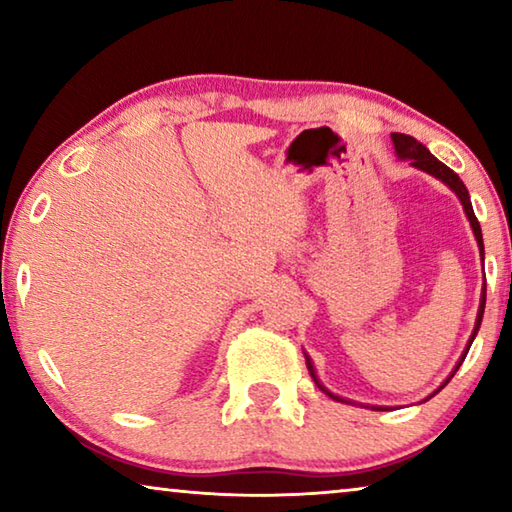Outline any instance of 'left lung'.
<instances>
[{
  "instance_id": "1",
  "label": "left lung",
  "mask_w": 512,
  "mask_h": 512,
  "mask_svg": "<svg viewBox=\"0 0 512 512\" xmlns=\"http://www.w3.org/2000/svg\"><path fill=\"white\" fill-rule=\"evenodd\" d=\"M391 140H393V146H395V155L400 160H409L411 162V167H415V169H420V171H424V173H429V176H433V178H438L440 183H445L449 189H452V192L458 196V201H461V205H463V212H465V216H467V221H470V225H472V232H474V239H476V244H479V253H481V259H483V235H481V225H479V221H476V216H474V210H472V201H470V192H467V187L463 185V180L458 178V173H454L452 169L447 167V164H443L440 162L436 155H431V151L427 149V146H424L422 142H418L415 140V137H411V135H404V133H391ZM483 311H485V284H483V289H481V302H479V311H476V323H474V329H472V336H470V341H467V345H465V350H463V354H461V359H458V363L454 366V370H452V375H449L443 384H440L436 391H433L427 400H431L433 395L436 393H440L443 391V388L449 384V379H452L454 375H456V370L461 368V363L465 361V357H467V352H470V345H472V341H474V336L479 334V327H481V320H483ZM305 359H307V368H309V375L314 377V381H316V386L320 388V391H323L325 395H329L332 397V400H336V402H345V404H357V402H352V400H345V397H341V395H336V393H332V391H327V388L323 386V381L318 379V375H316V368H314V361H311V357L309 354L305 352ZM424 400V402H427ZM372 411H384V406H370Z\"/></svg>"
}]
</instances>
